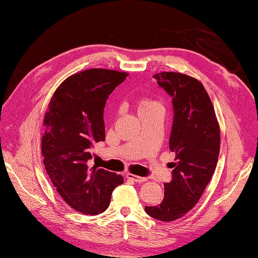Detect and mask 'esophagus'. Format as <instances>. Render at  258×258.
I'll list each match as a JSON object with an SVG mask.
<instances>
[{
    "mask_svg": "<svg viewBox=\"0 0 258 258\" xmlns=\"http://www.w3.org/2000/svg\"><path fill=\"white\" fill-rule=\"evenodd\" d=\"M125 176H126V178L132 179V181H135V182H137V183H143V182L147 181L146 177H141V176L130 174V172H128V174H126Z\"/></svg>",
    "mask_w": 258,
    "mask_h": 258,
    "instance_id": "obj_1",
    "label": "esophagus"
}]
</instances>
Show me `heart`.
<instances>
[{"instance_id":"1","label":"heart","mask_w":258,"mask_h":258,"mask_svg":"<svg viewBox=\"0 0 258 258\" xmlns=\"http://www.w3.org/2000/svg\"><path fill=\"white\" fill-rule=\"evenodd\" d=\"M155 107H161V105L158 102L149 100V98H141V100L137 102V110H139V112L149 110V109H153Z\"/></svg>"}]
</instances>
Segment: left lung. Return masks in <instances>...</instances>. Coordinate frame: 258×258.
I'll list each match as a JSON object with an SVG mask.
<instances>
[{"instance_id":"1","label":"left lung","mask_w":258,"mask_h":258,"mask_svg":"<svg viewBox=\"0 0 258 258\" xmlns=\"http://www.w3.org/2000/svg\"><path fill=\"white\" fill-rule=\"evenodd\" d=\"M157 84L172 97L174 121L169 139L175 153L172 179L164 183V199L146 207L158 221L178 220L191 210L213 177L220 154V125L203 84L181 73L154 75Z\"/></svg>"}]
</instances>
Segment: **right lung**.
<instances>
[{
    "label": "right lung",
    "instance_id": "add662e5",
    "mask_svg": "<svg viewBox=\"0 0 258 258\" xmlns=\"http://www.w3.org/2000/svg\"><path fill=\"white\" fill-rule=\"evenodd\" d=\"M126 73L88 69L63 81L44 115L42 156L50 181L73 209L86 215L107 210L111 194L122 184L115 172L88 167L91 148L105 140L107 100Z\"/></svg>",
    "mask_w": 258,
    "mask_h": 258
}]
</instances>
